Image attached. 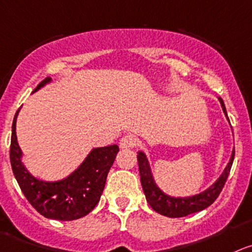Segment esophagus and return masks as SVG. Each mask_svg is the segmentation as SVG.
<instances>
[{
    "instance_id": "esophagus-1",
    "label": "esophagus",
    "mask_w": 252,
    "mask_h": 252,
    "mask_svg": "<svg viewBox=\"0 0 252 252\" xmlns=\"http://www.w3.org/2000/svg\"><path fill=\"white\" fill-rule=\"evenodd\" d=\"M137 144V138L134 137L133 134H126L119 142V147L122 149H128V148H133L134 145Z\"/></svg>"
}]
</instances>
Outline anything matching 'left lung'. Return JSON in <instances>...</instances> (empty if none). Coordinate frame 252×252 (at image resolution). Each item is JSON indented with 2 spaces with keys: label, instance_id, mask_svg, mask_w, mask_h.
<instances>
[{
  "label": "left lung",
  "instance_id": "8db88e82",
  "mask_svg": "<svg viewBox=\"0 0 252 252\" xmlns=\"http://www.w3.org/2000/svg\"><path fill=\"white\" fill-rule=\"evenodd\" d=\"M219 102L221 104L225 117L229 121L226 108H225V104L221 98H219ZM234 157L235 150L232 149L230 160L227 165L225 166L224 171L215 180V183H213L208 189L199 192V194L190 195V196H171V195L164 192L158 187V184L155 183L154 175L152 173V168H150L149 160H148L145 153L138 152L137 158L138 165H139L140 182H142L143 191H144L145 197H147L148 204L152 206L153 210L159 213L160 215L168 216V218H183V216L204 210L208 206H210L216 200L219 194L221 192L222 188H224L225 183H226L227 176H229L230 169H231L232 161H234Z\"/></svg>",
  "mask_w": 252,
  "mask_h": 252
}]
</instances>
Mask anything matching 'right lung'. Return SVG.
I'll use <instances>...</instances> for the list:
<instances>
[{
    "label": "right lung",
    "mask_w": 252,
    "mask_h": 252,
    "mask_svg": "<svg viewBox=\"0 0 252 252\" xmlns=\"http://www.w3.org/2000/svg\"><path fill=\"white\" fill-rule=\"evenodd\" d=\"M51 82V77H47L37 86L33 93ZM20 109L13 118L9 159L23 195L31 205L47 219L70 221L86 216L99 203L107 175L119 152L118 145L93 148L81 165L63 179L56 182L38 179L31 174L22 161L23 153L16 135Z\"/></svg>",
    "instance_id": "obj_1"
}]
</instances>
